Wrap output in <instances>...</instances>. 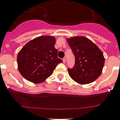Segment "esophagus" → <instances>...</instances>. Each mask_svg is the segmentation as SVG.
Instances as JSON below:
<instances>
[{"label": "esophagus", "mask_w": 120, "mask_h": 120, "mask_svg": "<svg viewBox=\"0 0 120 120\" xmlns=\"http://www.w3.org/2000/svg\"><path fill=\"white\" fill-rule=\"evenodd\" d=\"M62 60H63V62H64V63L66 62V58H64L62 59Z\"/></svg>", "instance_id": "1"}]
</instances>
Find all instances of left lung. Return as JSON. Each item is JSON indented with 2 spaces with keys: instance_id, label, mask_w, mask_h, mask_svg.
<instances>
[{
  "instance_id": "1",
  "label": "left lung",
  "mask_w": 120,
  "mask_h": 120,
  "mask_svg": "<svg viewBox=\"0 0 120 120\" xmlns=\"http://www.w3.org/2000/svg\"><path fill=\"white\" fill-rule=\"evenodd\" d=\"M75 58L73 68H68L72 79L81 84L91 83L98 79L103 68V54L95 43L84 36L67 39Z\"/></svg>"
}]
</instances>
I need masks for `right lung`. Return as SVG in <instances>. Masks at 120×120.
Masks as SVG:
<instances>
[{
  "label": "right lung",
  "instance_id": "right-lung-1",
  "mask_svg": "<svg viewBox=\"0 0 120 120\" xmlns=\"http://www.w3.org/2000/svg\"><path fill=\"white\" fill-rule=\"evenodd\" d=\"M53 36H40L25 45L17 55V66L21 75L34 83L42 82L51 76L62 60L58 58Z\"/></svg>",
  "mask_w": 120,
  "mask_h": 120
}]
</instances>
